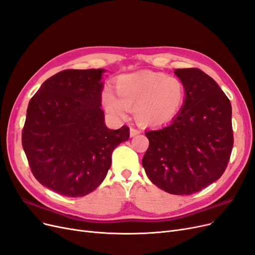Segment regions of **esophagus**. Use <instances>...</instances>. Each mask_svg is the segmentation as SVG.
I'll list each match as a JSON object with an SVG mask.
<instances>
[{
	"label": "esophagus",
	"instance_id": "1",
	"mask_svg": "<svg viewBox=\"0 0 255 255\" xmlns=\"http://www.w3.org/2000/svg\"><path fill=\"white\" fill-rule=\"evenodd\" d=\"M141 133V130H139L138 128H129V135L130 137H135L137 135H139Z\"/></svg>",
	"mask_w": 255,
	"mask_h": 255
}]
</instances>
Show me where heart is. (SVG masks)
<instances>
[{
    "label": "heart",
    "instance_id": "1",
    "mask_svg": "<svg viewBox=\"0 0 255 255\" xmlns=\"http://www.w3.org/2000/svg\"><path fill=\"white\" fill-rule=\"evenodd\" d=\"M115 91L117 96L111 90L103 94L109 113L125 117L128 108H135L137 120L149 127L164 126L174 120L186 94L179 77L148 70L120 75L115 81Z\"/></svg>",
    "mask_w": 255,
    "mask_h": 255
}]
</instances>
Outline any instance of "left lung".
<instances>
[{
  "label": "left lung",
  "instance_id": "left-lung-1",
  "mask_svg": "<svg viewBox=\"0 0 255 255\" xmlns=\"http://www.w3.org/2000/svg\"><path fill=\"white\" fill-rule=\"evenodd\" d=\"M185 100L169 125L147 130L142 166L156 186L171 195H191L225 171L233 146L232 109L209 75L197 68L176 69Z\"/></svg>",
  "mask_w": 255,
  "mask_h": 255
}]
</instances>
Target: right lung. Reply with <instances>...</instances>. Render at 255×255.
I'll return each instance as SVG.
<instances>
[{
  "label": "right lung",
  "instance_id": "1",
  "mask_svg": "<svg viewBox=\"0 0 255 255\" xmlns=\"http://www.w3.org/2000/svg\"><path fill=\"white\" fill-rule=\"evenodd\" d=\"M104 69L64 70L48 78L29 101L22 144L43 186L76 198L95 190L112 152L129 128L110 129L101 107Z\"/></svg>",
  "mask_w": 255,
  "mask_h": 255
}]
</instances>
